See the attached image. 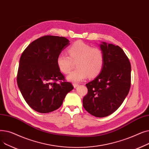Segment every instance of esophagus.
Here are the masks:
<instances>
[{
	"instance_id": "34e87169",
	"label": "esophagus",
	"mask_w": 149,
	"mask_h": 149,
	"mask_svg": "<svg viewBox=\"0 0 149 149\" xmlns=\"http://www.w3.org/2000/svg\"><path fill=\"white\" fill-rule=\"evenodd\" d=\"M72 84H73L74 88H76L77 87H78V86H79V84H77V83H73Z\"/></svg>"
}]
</instances>
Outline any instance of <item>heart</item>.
<instances>
[{"mask_svg": "<svg viewBox=\"0 0 149 149\" xmlns=\"http://www.w3.org/2000/svg\"><path fill=\"white\" fill-rule=\"evenodd\" d=\"M68 55L60 53L57 58L58 69L63 74H68L72 69L73 62H77L78 69L70 73L66 79L73 83H79L89 76L97 75L104 65V55L98 48L92 47L81 41L74 43L70 47Z\"/></svg>", "mask_w": 149, "mask_h": 149, "instance_id": "obj_1", "label": "heart"}]
</instances>
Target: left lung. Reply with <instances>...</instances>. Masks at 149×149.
Masks as SVG:
<instances>
[{
  "instance_id": "left-lung-1",
  "label": "left lung",
  "mask_w": 149,
  "mask_h": 149,
  "mask_svg": "<svg viewBox=\"0 0 149 149\" xmlns=\"http://www.w3.org/2000/svg\"><path fill=\"white\" fill-rule=\"evenodd\" d=\"M99 46L104 55V65L100 74L86 84L88 92L83 104L90 114L101 118L116 111L128 95L131 65L120 46L104 42Z\"/></svg>"
}]
</instances>
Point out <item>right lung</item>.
<instances>
[{
  "label": "right lung",
  "mask_w": 149,
  "mask_h": 149,
  "mask_svg": "<svg viewBox=\"0 0 149 149\" xmlns=\"http://www.w3.org/2000/svg\"><path fill=\"white\" fill-rule=\"evenodd\" d=\"M70 45L64 37L46 36L31 43L20 58L17 81L27 104L43 113L57 110L74 89L58 69L57 58ZM63 80L60 84L56 81Z\"/></svg>",
  "instance_id": "1"
}]
</instances>
